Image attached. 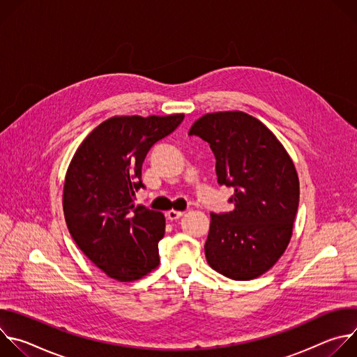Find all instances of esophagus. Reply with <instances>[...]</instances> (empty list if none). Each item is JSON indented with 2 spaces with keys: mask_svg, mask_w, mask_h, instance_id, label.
I'll return each instance as SVG.
<instances>
[{
  "mask_svg": "<svg viewBox=\"0 0 357 357\" xmlns=\"http://www.w3.org/2000/svg\"><path fill=\"white\" fill-rule=\"evenodd\" d=\"M185 215V212H179V211H169V212H167V218L169 219V220H176V219H179V218H182Z\"/></svg>",
  "mask_w": 357,
  "mask_h": 357,
  "instance_id": "34e87169",
  "label": "esophagus"
}]
</instances>
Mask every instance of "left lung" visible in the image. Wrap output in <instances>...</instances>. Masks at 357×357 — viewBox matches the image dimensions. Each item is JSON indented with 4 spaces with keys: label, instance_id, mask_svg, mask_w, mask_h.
Instances as JSON below:
<instances>
[{
    "label": "left lung",
    "instance_id": "8db88e82",
    "mask_svg": "<svg viewBox=\"0 0 357 357\" xmlns=\"http://www.w3.org/2000/svg\"><path fill=\"white\" fill-rule=\"evenodd\" d=\"M189 135L209 142L220 185L233 186V209L211 213L208 264L227 278L254 280L284 254L292 236L299 179L284 145L260 120L243 112L208 113Z\"/></svg>",
    "mask_w": 357,
    "mask_h": 357
}]
</instances>
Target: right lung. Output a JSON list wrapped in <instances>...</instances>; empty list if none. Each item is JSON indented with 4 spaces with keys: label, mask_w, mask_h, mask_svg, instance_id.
I'll return each instance as SVG.
<instances>
[{
    "label": "right lung",
    "mask_w": 357,
    "mask_h": 357,
    "mask_svg": "<svg viewBox=\"0 0 357 357\" xmlns=\"http://www.w3.org/2000/svg\"><path fill=\"white\" fill-rule=\"evenodd\" d=\"M185 114L116 116L79 145L63 185L65 220L84 256L121 282L160 266L161 212L135 206L142 162L151 146L176 130Z\"/></svg>",
    "instance_id": "1"
}]
</instances>
